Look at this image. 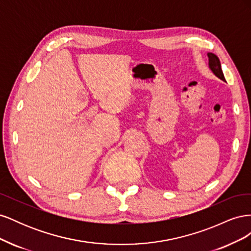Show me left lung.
Returning a JSON list of instances; mask_svg holds the SVG:
<instances>
[{
	"label": "left lung",
	"mask_w": 251,
	"mask_h": 251,
	"mask_svg": "<svg viewBox=\"0 0 251 251\" xmlns=\"http://www.w3.org/2000/svg\"><path fill=\"white\" fill-rule=\"evenodd\" d=\"M207 56H208L209 69L212 71V73H214L217 77L225 81V77H224V74H223L222 68H221V63H220L219 57L211 52L207 53Z\"/></svg>",
	"instance_id": "left-lung-1"
}]
</instances>
